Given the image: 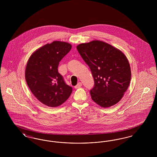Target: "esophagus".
Here are the masks:
<instances>
[{
	"label": "esophagus",
	"instance_id": "1",
	"mask_svg": "<svg viewBox=\"0 0 157 157\" xmlns=\"http://www.w3.org/2000/svg\"><path fill=\"white\" fill-rule=\"evenodd\" d=\"M82 83H81V82H78V84L75 86V89H78V88H79L81 87V86H82Z\"/></svg>",
	"mask_w": 157,
	"mask_h": 157
}]
</instances>
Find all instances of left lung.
<instances>
[{
  "label": "left lung",
  "instance_id": "left-lung-1",
  "mask_svg": "<svg viewBox=\"0 0 157 157\" xmlns=\"http://www.w3.org/2000/svg\"><path fill=\"white\" fill-rule=\"evenodd\" d=\"M89 66L95 85L90 90L92 99L102 108L117 104L129 85L131 72L125 54L118 49L95 40L76 46Z\"/></svg>",
  "mask_w": 157,
  "mask_h": 157
}]
</instances>
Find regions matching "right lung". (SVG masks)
Wrapping results in <instances>:
<instances>
[{"mask_svg":"<svg viewBox=\"0 0 157 157\" xmlns=\"http://www.w3.org/2000/svg\"><path fill=\"white\" fill-rule=\"evenodd\" d=\"M72 48L70 44L53 41L33 53L25 69V79L32 93L43 104L56 107L70 97L72 88L58 71L59 63Z\"/></svg>","mask_w":157,"mask_h":157,"instance_id":"1","label":"right lung"}]
</instances>
